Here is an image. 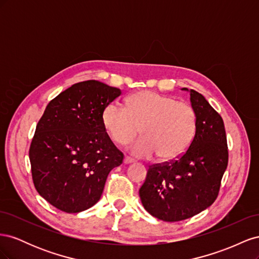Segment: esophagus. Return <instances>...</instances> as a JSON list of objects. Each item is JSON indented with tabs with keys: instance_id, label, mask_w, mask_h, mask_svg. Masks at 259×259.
Returning <instances> with one entry per match:
<instances>
[{
	"instance_id": "obj_1",
	"label": "esophagus",
	"mask_w": 259,
	"mask_h": 259,
	"mask_svg": "<svg viewBox=\"0 0 259 259\" xmlns=\"http://www.w3.org/2000/svg\"><path fill=\"white\" fill-rule=\"evenodd\" d=\"M134 162H135V160H133V159L128 158V156H125L124 160H123V163H124V164H131V163H134Z\"/></svg>"
}]
</instances>
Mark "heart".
I'll return each instance as SVG.
<instances>
[{
    "label": "heart",
    "instance_id": "heart-1",
    "mask_svg": "<svg viewBox=\"0 0 259 259\" xmlns=\"http://www.w3.org/2000/svg\"><path fill=\"white\" fill-rule=\"evenodd\" d=\"M126 108L108 104L101 112L107 134L117 145L133 142L142 130L144 138L130 148L136 158L161 161L178 159L191 145L197 132V115L187 103L162 94L142 91L126 99Z\"/></svg>",
    "mask_w": 259,
    "mask_h": 259
}]
</instances>
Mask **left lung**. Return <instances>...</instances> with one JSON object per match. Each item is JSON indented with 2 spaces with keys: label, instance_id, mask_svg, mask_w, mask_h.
<instances>
[{
  "label": "left lung",
  "instance_id": "left-lung-1",
  "mask_svg": "<svg viewBox=\"0 0 259 259\" xmlns=\"http://www.w3.org/2000/svg\"><path fill=\"white\" fill-rule=\"evenodd\" d=\"M189 92L197 115V132L178 160L149 167L139 197L145 209L163 222H180L201 213L216 200L228 165V148L222 116L205 97Z\"/></svg>",
  "mask_w": 259,
  "mask_h": 259
}]
</instances>
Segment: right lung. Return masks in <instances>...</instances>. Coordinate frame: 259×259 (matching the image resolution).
Masks as SVG:
<instances>
[{
	"mask_svg": "<svg viewBox=\"0 0 259 259\" xmlns=\"http://www.w3.org/2000/svg\"><path fill=\"white\" fill-rule=\"evenodd\" d=\"M122 94L99 81L73 84L55 97L36 125L29 158L35 189L66 213L95 205L110 170L122 164L101 112Z\"/></svg>",
	"mask_w": 259,
	"mask_h": 259,
	"instance_id": "right-lung-1",
	"label": "right lung"
}]
</instances>
